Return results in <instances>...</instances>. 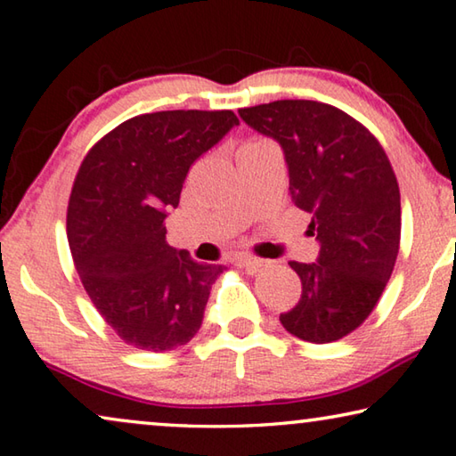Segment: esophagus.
Returning <instances> with one entry per match:
<instances>
[{
	"label": "esophagus",
	"instance_id": "esophagus-1",
	"mask_svg": "<svg viewBox=\"0 0 456 456\" xmlns=\"http://www.w3.org/2000/svg\"><path fill=\"white\" fill-rule=\"evenodd\" d=\"M235 264L240 265V267H243V270L248 272V273H256V272L262 270V267L267 262H265V259L256 257V256H240V257H235Z\"/></svg>",
	"mask_w": 456,
	"mask_h": 456
}]
</instances>
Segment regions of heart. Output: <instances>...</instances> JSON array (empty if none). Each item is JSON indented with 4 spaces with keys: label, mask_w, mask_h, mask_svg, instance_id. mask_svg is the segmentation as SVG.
<instances>
[{
    "label": "heart",
    "mask_w": 456,
    "mask_h": 456,
    "mask_svg": "<svg viewBox=\"0 0 456 456\" xmlns=\"http://www.w3.org/2000/svg\"><path fill=\"white\" fill-rule=\"evenodd\" d=\"M262 140H254V142H248V143H243V146H251V143H259Z\"/></svg>",
    "instance_id": "b5f03b06"
}]
</instances>
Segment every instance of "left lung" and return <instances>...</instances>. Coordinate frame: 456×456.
I'll return each instance as SVG.
<instances>
[{
	"instance_id": "8db88e82",
	"label": "left lung",
	"mask_w": 456,
	"mask_h": 456,
	"mask_svg": "<svg viewBox=\"0 0 456 456\" xmlns=\"http://www.w3.org/2000/svg\"><path fill=\"white\" fill-rule=\"evenodd\" d=\"M240 115L280 142L292 202L313 215L308 229L321 241L319 262H290L302 294L280 322L302 341H338L378 306L400 251V186L389 158L361 121L321 101L281 99Z\"/></svg>"
}]
</instances>
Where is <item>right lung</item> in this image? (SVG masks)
<instances>
[{"label":"right lung","instance_id":"right-lung-1","mask_svg":"<svg viewBox=\"0 0 456 456\" xmlns=\"http://www.w3.org/2000/svg\"><path fill=\"white\" fill-rule=\"evenodd\" d=\"M233 126L231 110L143 113L83 158L67 208L72 262L97 313L135 349L172 351L200 329L223 267L170 248L164 219L191 166Z\"/></svg>","mask_w":456,"mask_h":456}]
</instances>
